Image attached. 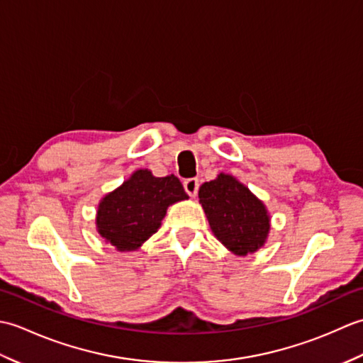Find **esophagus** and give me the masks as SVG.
Masks as SVG:
<instances>
[{
    "label": "esophagus",
    "mask_w": 363,
    "mask_h": 363,
    "mask_svg": "<svg viewBox=\"0 0 363 363\" xmlns=\"http://www.w3.org/2000/svg\"><path fill=\"white\" fill-rule=\"evenodd\" d=\"M198 187H199V182H198L196 177H190V179L184 181V189H186V191H187V194H189L191 198L196 196Z\"/></svg>",
    "instance_id": "obj_1"
}]
</instances>
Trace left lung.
Segmentation results:
<instances>
[{
    "instance_id": "1",
    "label": "left lung",
    "mask_w": 363,
    "mask_h": 363,
    "mask_svg": "<svg viewBox=\"0 0 363 363\" xmlns=\"http://www.w3.org/2000/svg\"><path fill=\"white\" fill-rule=\"evenodd\" d=\"M198 198L213 235L235 256H248L267 243L272 229L267 206L233 174L204 182Z\"/></svg>"
}]
</instances>
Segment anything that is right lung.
Returning <instances> with one entry per match:
<instances>
[{"label":"right lung","instance_id":"right-lung-1","mask_svg":"<svg viewBox=\"0 0 363 363\" xmlns=\"http://www.w3.org/2000/svg\"><path fill=\"white\" fill-rule=\"evenodd\" d=\"M189 199L174 174L156 177L140 168L123 181L120 187L106 194L96 209V233L120 252L137 251L156 234L167 209Z\"/></svg>","mask_w":363,"mask_h":363}]
</instances>
